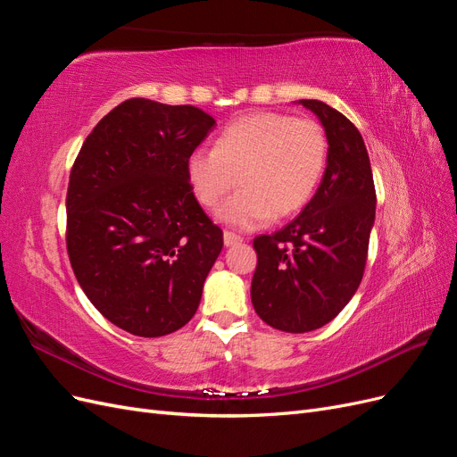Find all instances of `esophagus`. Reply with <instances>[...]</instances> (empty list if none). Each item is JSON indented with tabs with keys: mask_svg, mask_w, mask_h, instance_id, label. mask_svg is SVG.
<instances>
[{
	"mask_svg": "<svg viewBox=\"0 0 457 457\" xmlns=\"http://www.w3.org/2000/svg\"><path fill=\"white\" fill-rule=\"evenodd\" d=\"M223 242H225V245L228 247V245H234V244H240V242H242V237H238V234H234V232L225 230V234H223Z\"/></svg>",
	"mask_w": 457,
	"mask_h": 457,
	"instance_id": "34e87169",
	"label": "esophagus"
}]
</instances>
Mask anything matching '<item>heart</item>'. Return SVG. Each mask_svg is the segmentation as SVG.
Returning a JSON list of instances; mask_svg holds the SVG:
<instances>
[{
	"mask_svg": "<svg viewBox=\"0 0 457 457\" xmlns=\"http://www.w3.org/2000/svg\"><path fill=\"white\" fill-rule=\"evenodd\" d=\"M328 137L314 120L280 112L242 116L220 131L213 150L198 148L187 162V179L198 202L213 210L234 185L240 190L219 210L237 228H257L295 215L322 181Z\"/></svg>",
	"mask_w": 457,
	"mask_h": 457,
	"instance_id": "obj_1",
	"label": "heart"
}]
</instances>
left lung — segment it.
<instances>
[{"instance_id": "8db88e82", "label": "left lung", "mask_w": 457, "mask_h": 457, "mask_svg": "<svg viewBox=\"0 0 457 457\" xmlns=\"http://www.w3.org/2000/svg\"><path fill=\"white\" fill-rule=\"evenodd\" d=\"M299 103L318 116L328 137L322 183L292 223L253 240V309L262 322L287 334L322 328L351 301L376 219V187L361 131L322 101Z\"/></svg>"}]
</instances>
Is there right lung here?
<instances>
[{"mask_svg":"<svg viewBox=\"0 0 457 457\" xmlns=\"http://www.w3.org/2000/svg\"><path fill=\"white\" fill-rule=\"evenodd\" d=\"M213 126L196 106L129 99L96 123L72 165V270L93 307L133 336L183 328L223 250V230L187 179L188 156Z\"/></svg>","mask_w":457,"mask_h":457,"instance_id":"right-lung-1","label":"right lung"}]
</instances>
